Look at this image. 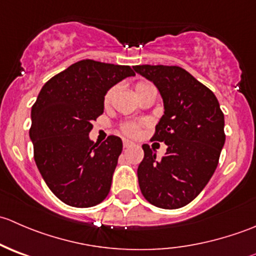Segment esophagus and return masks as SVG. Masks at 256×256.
Wrapping results in <instances>:
<instances>
[{"label": "esophagus", "instance_id": "34e87169", "mask_svg": "<svg viewBox=\"0 0 256 256\" xmlns=\"http://www.w3.org/2000/svg\"><path fill=\"white\" fill-rule=\"evenodd\" d=\"M122 144H124V147H128V146H131V144H132V141H130V140H126V138H124L122 140Z\"/></svg>", "mask_w": 256, "mask_h": 256}]
</instances>
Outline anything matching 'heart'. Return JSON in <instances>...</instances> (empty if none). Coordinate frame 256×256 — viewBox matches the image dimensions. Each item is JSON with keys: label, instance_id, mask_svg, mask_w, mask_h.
Segmentation results:
<instances>
[{"label": "heart", "instance_id": "1", "mask_svg": "<svg viewBox=\"0 0 256 256\" xmlns=\"http://www.w3.org/2000/svg\"><path fill=\"white\" fill-rule=\"evenodd\" d=\"M146 86H148V84H144V82H138L135 86L136 94H138V92H140L142 89H144ZM112 94H114V89H110L109 92L105 94V96H104V104L105 105L109 104L110 100H112ZM122 130H124V132L128 134V135L136 136L138 134V131H140V128H138V126L136 125V124L130 122V124H126V125H124Z\"/></svg>", "mask_w": 256, "mask_h": 256}]
</instances>
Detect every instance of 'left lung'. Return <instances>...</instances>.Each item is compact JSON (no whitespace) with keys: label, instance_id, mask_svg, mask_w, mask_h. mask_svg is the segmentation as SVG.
<instances>
[{"label":"left lung","instance_id":"8db88e82","mask_svg":"<svg viewBox=\"0 0 256 256\" xmlns=\"http://www.w3.org/2000/svg\"><path fill=\"white\" fill-rule=\"evenodd\" d=\"M134 69L161 94L164 114L152 140L167 144L161 160L142 144L140 190L158 208L184 207L202 192L218 166L226 142L224 114L213 92L180 66L146 64Z\"/></svg>","mask_w":256,"mask_h":256}]
</instances>
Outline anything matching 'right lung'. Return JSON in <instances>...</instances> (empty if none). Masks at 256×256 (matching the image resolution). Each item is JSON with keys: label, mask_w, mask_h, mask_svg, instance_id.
I'll list each match as a JSON object with an SVG mask.
<instances>
[{"label": "right lung", "mask_w": 256, "mask_h": 256, "mask_svg": "<svg viewBox=\"0 0 256 256\" xmlns=\"http://www.w3.org/2000/svg\"><path fill=\"white\" fill-rule=\"evenodd\" d=\"M134 76L128 66L84 59L49 79L38 94L30 128L34 161L66 204L92 207L109 194L122 141L112 135L99 144L89 132L104 112L108 90Z\"/></svg>", "instance_id": "add662e5"}]
</instances>
